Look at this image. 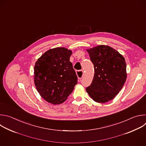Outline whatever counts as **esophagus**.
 Returning <instances> with one entry per match:
<instances>
[{
  "mask_svg": "<svg viewBox=\"0 0 146 146\" xmlns=\"http://www.w3.org/2000/svg\"><path fill=\"white\" fill-rule=\"evenodd\" d=\"M76 75H77L79 79H81L83 77V71L79 70V71H76Z\"/></svg>",
  "mask_w": 146,
  "mask_h": 146,
  "instance_id": "34e87169",
  "label": "esophagus"
}]
</instances>
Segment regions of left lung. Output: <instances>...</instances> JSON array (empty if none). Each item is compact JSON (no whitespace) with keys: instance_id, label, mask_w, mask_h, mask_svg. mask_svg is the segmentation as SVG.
<instances>
[{"instance_id":"8db88e82","label":"left lung","mask_w":146,"mask_h":146,"mask_svg":"<svg viewBox=\"0 0 146 146\" xmlns=\"http://www.w3.org/2000/svg\"><path fill=\"white\" fill-rule=\"evenodd\" d=\"M87 51L94 64V76L86 91L97 102L111 101L121 90L127 79L124 57L114 49L104 45Z\"/></svg>"}]
</instances>
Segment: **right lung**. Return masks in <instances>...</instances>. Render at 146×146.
Masks as SVG:
<instances>
[{
	"mask_svg": "<svg viewBox=\"0 0 146 146\" xmlns=\"http://www.w3.org/2000/svg\"><path fill=\"white\" fill-rule=\"evenodd\" d=\"M72 51L63 47L45 52L36 62L34 81L36 89L46 101L64 102L72 92L78 77L70 61Z\"/></svg>",
	"mask_w": 146,
	"mask_h": 146,
	"instance_id": "1",
	"label": "right lung"
}]
</instances>
